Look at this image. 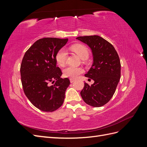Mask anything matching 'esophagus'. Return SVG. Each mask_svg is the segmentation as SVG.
Listing matches in <instances>:
<instances>
[{"mask_svg": "<svg viewBox=\"0 0 147 147\" xmlns=\"http://www.w3.org/2000/svg\"><path fill=\"white\" fill-rule=\"evenodd\" d=\"M74 81H75L74 79H73V78H70V83H73Z\"/></svg>", "mask_w": 147, "mask_h": 147, "instance_id": "obj_1", "label": "esophagus"}]
</instances>
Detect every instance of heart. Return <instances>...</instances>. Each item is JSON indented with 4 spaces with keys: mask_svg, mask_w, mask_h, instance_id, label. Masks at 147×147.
Here are the masks:
<instances>
[{
    "mask_svg": "<svg viewBox=\"0 0 147 147\" xmlns=\"http://www.w3.org/2000/svg\"><path fill=\"white\" fill-rule=\"evenodd\" d=\"M71 49L79 56L82 59L85 56H88V48L82 44H75L71 47ZM67 51L64 48L59 50L56 55V61L60 66H63L67 59ZM83 72V69L80 67L67 66L63 69V75L65 77L70 78H77Z\"/></svg>",
    "mask_w": 147,
    "mask_h": 147,
    "instance_id": "heart-1",
    "label": "heart"
}]
</instances>
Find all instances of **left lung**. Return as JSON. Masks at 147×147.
<instances>
[{"label":"left lung","mask_w":147,"mask_h":147,"mask_svg":"<svg viewBox=\"0 0 147 147\" xmlns=\"http://www.w3.org/2000/svg\"><path fill=\"white\" fill-rule=\"evenodd\" d=\"M76 38L89 46L93 56L92 67L84 76L94 83L91 86L84 83L81 96L87 104L99 107L111 99L119 81L121 63L118 55L112 44L98 35Z\"/></svg>","instance_id":"1"}]
</instances>
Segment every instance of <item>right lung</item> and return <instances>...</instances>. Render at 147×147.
<instances>
[{
    "label": "right lung",
    "mask_w": 147,
    "mask_h": 147,
    "mask_svg": "<svg viewBox=\"0 0 147 147\" xmlns=\"http://www.w3.org/2000/svg\"><path fill=\"white\" fill-rule=\"evenodd\" d=\"M67 41L68 38L39 39L25 53L22 60L20 72L25 95L43 112L55 111L64 102L70 80L61 78L63 73L56 66V55Z\"/></svg>",
    "instance_id": "obj_1"
}]
</instances>
